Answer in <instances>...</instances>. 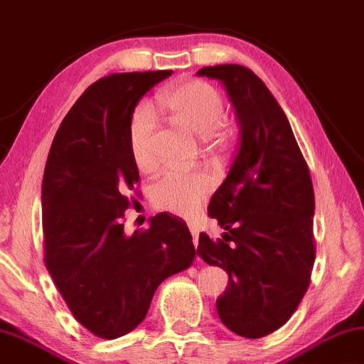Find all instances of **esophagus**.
Instances as JSON below:
<instances>
[{"instance_id":"obj_1","label":"esophagus","mask_w":364,"mask_h":364,"mask_svg":"<svg viewBox=\"0 0 364 364\" xmlns=\"http://www.w3.org/2000/svg\"><path fill=\"white\" fill-rule=\"evenodd\" d=\"M189 232H191V235H193V243H194V247L198 245V242H199V229L196 225H189Z\"/></svg>"}]
</instances>
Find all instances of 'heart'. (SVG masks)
<instances>
[{
	"mask_svg": "<svg viewBox=\"0 0 364 364\" xmlns=\"http://www.w3.org/2000/svg\"><path fill=\"white\" fill-rule=\"evenodd\" d=\"M159 106L173 122L189 132L220 139L219 124L224 119V100L213 85L200 80H183L159 96ZM156 129L155 112L147 105L135 111L129 130L130 154L140 170L154 166L151 135ZM210 178L204 171L168 170L151 184V198L160 209L178 215H191L210 191Z\"/></svg>",
	"mask_w": 364,
	"mask_h": 364,
	"instance_id": "1",
	"label": "heart"
}]
</instances>
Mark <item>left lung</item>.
I'll list each match as a JSON object with an SVG mask.
<instances>
[{"label": "left lung", "instance_id": "obj_1", "mask_svg": "<svg viewBox=\"0 0 364 364\" xmlns=\"http://www.w3.org/2000/svg\"><path fill=\"white\" fill-rule=\"evenodd\" d=\"M235 109L238 147L208 214L227 230L199 235L196 255L229 274L217 297L220 322L245 338L278 330L306 294L316 258L312 180L284 111L242 65L204 67Z\"/></svg>", "mask_w": 364, "mask_h": 364}]
</instances>
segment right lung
I'll use <instances>...</instances> for the list:
<instances>
[{"instance_id":"add662e5","label":"right lung","mask_w":364,"mask_h":364,"mask_svg":"<svg viewBox=\"0 0 364 364\" xmlns=\"http://www.w3.org/2000/svg\"><path fill=\"white\" fill-rule=\"evenodd\" d=\"M171 70L116 73L90 86L58 127L42 181L46 267L75 318L101 338L139 327L151 297L194 259L186 222L168 213L126 234L139 181L129 130L135 106Z\"/></svg>"}]
</instances>
